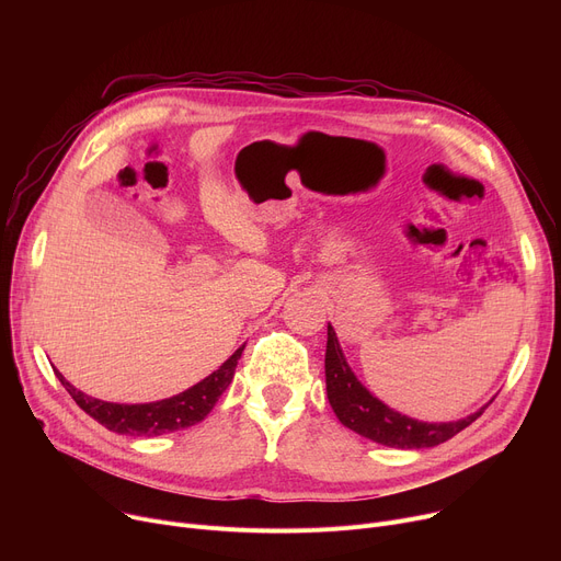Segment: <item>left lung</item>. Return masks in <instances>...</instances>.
Listing matches in <instances>:
<instances>
[{"instance_id": "1", "label": "left lung", "mask_w": 561, "mask_h": 561, "mask_svg": "<svg viewBox=\"0 0 561 561\" xmlns=\"http://www.w3.org/2000/svg\"><path fill=\"white\" fill-rule=\"evenodd\" d=\"M325 381H328V398L334 409L336 419L375 444L389 446V448H432L444 444V440L453 438L461 430H466L470 423L478 421L484 409V404L476 414H470L455 423H423L416 419H409L398 414L391 407H387L381 400H377L357 375L347 366L343 350L339 345L336 332L332 325H328V352H325Z\"/></svg>"}]
</instances>
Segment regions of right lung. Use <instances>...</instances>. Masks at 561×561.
Segmentation results:
<instances>
[{"mask_svg": "<svg viewBox=\"0 0 561 561\" xmlns=\"http://www.w3.org/2000/svg\"><path fill=\"white\" fill-rule=\"evenodd\" d=\"M243 347L236 350L216 373L202 379L199 385L191 387L188 391L159 400V402H147V404L104 402L77 391L70 381H66L61 373H56V377L61 379L66 391L72 396V400L85 411V414L95 419L106 430L117 434H131V436H159L165 432L191 427L206 419V414L214 409L218 398L231 385L236 364H239L243 355Z\"/></svg>", "mask_w": 561, "mask_h": 561, "instance_id": "obj_1", "label": "right lung"}]
</instances>
